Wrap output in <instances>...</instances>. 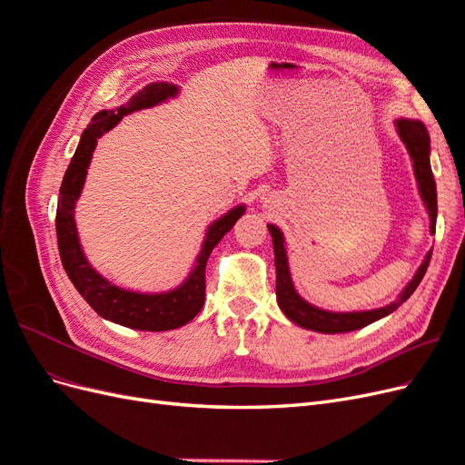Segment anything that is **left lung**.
<instances>
[{
  "instance_id": "8db88e82",
  "label": "left lung",
  "mask_w": 465,
  "mask_h": 465,
  "mask_svg": "<svg viewBox=\"0 0 465 465\" xmlns=\"http://www.w3.org/2000/svg\"><path fill=\"white\" fill-rule=\"evenodd\" d=\"M398 132L401 142L405 143L407 151H410L411 159H413V171L419 182V192L420 198H423L429 215H430V232L436 229V184H434V176L430 171V163H429V151H430V139L425 130V125L417 122V120H398ZM270 229V234L273 238V250H275V270H277V283H275V294H277V302L279 308L285 312L287 318H291L294 323H299L301 328L320 331V333H343V331H353L359 328L369 326V323L388 316L390 312L396 311L398 306H401L407 299L411 297L413 291L423 279L427 267L430 263L432 250L427 254L425 262L420 263L419 272L411 279V283L405 287V291L400 294L398 301H393L391 304L378 308V311H369V312H326L320 311V308L308 304L302 301L297 291L292 287L291 273H289V265H287V252L283 246V234L273 224H267Z\"/></svg>"
}]
</instances>
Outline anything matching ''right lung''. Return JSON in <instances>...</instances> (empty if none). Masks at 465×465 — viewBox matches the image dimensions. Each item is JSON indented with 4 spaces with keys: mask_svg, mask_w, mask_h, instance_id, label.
<instances>
[{
    "mask_svg": "<svg viewBox=\"0 0 465 465\" xmlns=\"http://www.w3.org/2000/svg\"><path fill=\"white\" fill-rule=\"evenodd\" d=\"M176 91V85H171V83H151L143 91L135 93L125 106H120L118 110H103L94 114L85 132H83L74 159L67 166L60 188L58 209H55V234H58L60 258L67 277L72 279V283L75 285L81 297L89 302V306L96 314H101L110 322H116L120 326L134 330H174L184 326V323H188L202 311V306L205 302L207 258L211 254V250L219 244L221 238L232 229V224L238 221V217L244 213L242 205L234 207L227 215L211 224L195 270L190 273L184 285L164 294H139L118 289L116 285L108 283L106 279L98 275L89 265L85 256H83L74 221V209L81 188L85 184L87 168L98 137L114 128V125L125 114H130V112L159 104L164 98L174 96Z\"/></svg>",
    "mask_w": 465,
    "mask_h": 465,
    "instance_id": "1",
    "label": "right lung"
}]
</instances>
